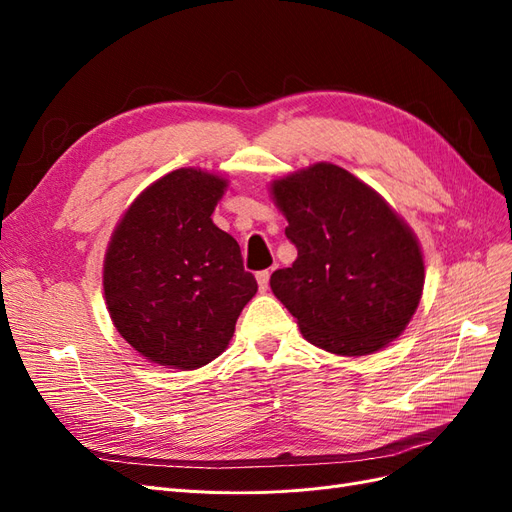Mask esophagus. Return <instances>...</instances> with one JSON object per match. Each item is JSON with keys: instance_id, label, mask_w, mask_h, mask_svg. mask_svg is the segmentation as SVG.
<instances>
[{"instance_id": "esophagus-1", "label": "esophagus", "mask_w": 512, "mask_h": 512, "mask_svg": "<svg viewBox=\"0 0 512 512\" xmlns=\"http://www.w3.org/2000/svg\"><path fill=\"white\" fill-rule=\"evenodd\" d=\"M269 277H271V271L265 269V271H258L256 273V280H258V288L265 292L269 288Z\"/></svg>"}]
</instances>
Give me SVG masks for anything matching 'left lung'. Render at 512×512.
<instances>
[{"instance_id":"obj_1","label":"left lung","mask_w":512,"mask_h":512,"mask_svg":"<svg viewBox=\"0 0 512 512\" xmlns=\"http://www.w3.org/2000/svg\"><path fill=\"white\" fill-rule=\"evenodd\" d=\"M297 247L271 290L303 337L335 354L363 356L406 329L425 284L410 228L363 181L335 164H314L273 183Z\"/></svg>"}]
</instances>
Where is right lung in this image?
Here are the masks:
<instances>
[{"label":"right lung","mask_w":512,"mask_h":512,"mask_svg":"<svg viewBox=\"0 0 512 512\" xmlns=\"http://www.w3.org/2000/svg\"><path fill=\"white\" fill-rule=\"evenodd\" d=\"M224 188L203 170H173L134 200L108 245V312L153 363L196 369L213 361L258 290L239 243L211 222Z\"/></svg>","instance_id":"add662e5"}]
</instances>
